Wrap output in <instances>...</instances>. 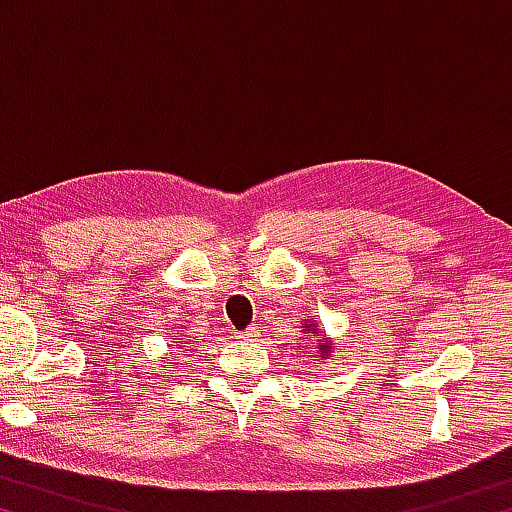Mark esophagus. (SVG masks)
<instances>
[{"mask_svg":"<svg viewBox=\"0 0 512 512\" xmlns=\"http://www.w3.org/2000/svg\"><path fill=\"white\" fill-rule=\"evenodd\" d=\"M255 336H257L255 327H248V329H244V332H239V339H244V341H253Z\"/></svg>","mask_w":512,"mask_h":512,"instance_id":"34e87169","label":"esophagus"}]
</instances>
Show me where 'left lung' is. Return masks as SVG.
Wrapping results in <instances>:
<instances>
[{"label": "left lung", "mask_w": 512, "mask_h": 512, "mask_svg": "<svg viewBox=\"0 0 512 512\" xmlns=\"http://www.w3.org/2000/svg\"><path fill=\"white\" fill-rule=\"evenodd\" d=\"M318 348H320V352H323V350H329V345L323 343V345H318Z\"/></svg>", "instance_id": "8db88e82"}]
</instances>
